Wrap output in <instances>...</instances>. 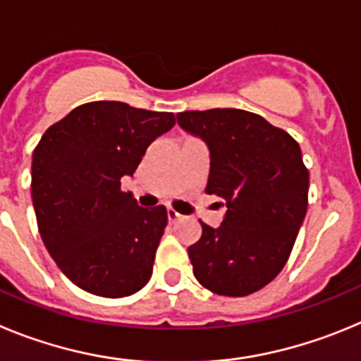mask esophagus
Instances as JSON below:
<instances>
[{
    "label": "esophagus",
    "instance_id": "esophagus-1",
    "mask_svg": "<svg viewBox=\"0 0 361 361\" xmlns=\"http://www.w3.org/2000/svg\"><path fill=\"white\" fill-rule=\"evenodd\" d=\"M167 217H169V221H171V223H174V221H178L181 217V214H178L176 210L174 209H171V207H169L167 209Z\"/></svg>",
    "mask_w": 361,
    "mask_h": 361
}]
</instances>
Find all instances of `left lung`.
Here are the masks:
<instances>
[{
	"label": "left lung",
	"instance_id": "obj_1",
	"mask_svg": "<svg viewBox=\"0 0 361 361\" xmlns=\"http://www.w3.org/2000/svg\"><path fill=\"white\" fill-rule=\"evenodd\" d=\"M176 118L209 147L204 192L226 204L221 226L200 221L203 233L188 246L194 277L225 297L255 293L281 274L306 217L310 173L300 147L245 109L183 111Z\"/></svg>",
	"mask_w": 361,
	"mask_h": 361
}]
</instances>
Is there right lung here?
<instances>
[{"instance_id":"obj_1","label":"right lung","mask_w":361,"mask_h":361,"mask_svg":"<svg viewBox=\"0 0 361 361\" xmlns=\"http://www.w3.org/2000/svg\"><path fill=\"white\" fill-rule=\"evenodd\" d=\"M173 113L116 100L82 104L50 126L32 158V203L48 253L80 290L106 298L140 291L167 226L164 204L144 209L120 180L133 176Z\"/></svg>"}]
</instances>
